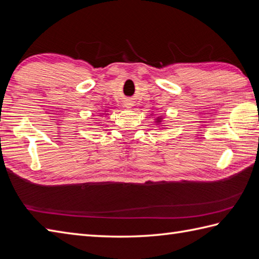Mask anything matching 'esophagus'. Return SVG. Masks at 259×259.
Returning <instances> with one entry per match:
<instances>
[{
	"instance_id": "esophagus-1",
	"label": "esophagus",
	"mask_w": 259,
	"mask_h": 259,
	"mask_svg": "<svg viewBox=\"0 0 259 259\" xmlns=\"http://www.w3.org/2000/svg\"><path fill=\"white\" fill-rule=\"evenodd\" d=\"M132 106H134V101H132V100L128 99V100L124 101V107L125 108H128V109H130V108H132Z\"/></svg>"
}]
</instances>
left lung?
<instances>
[{"instance_id": "left-lung-1", "label": "left lung", "mask_w": 259, "mask_h": 259, "mask_svg": "<svg viewBox=\"0 0 259 259\" xmlns=\"http://www.w3.org/2000/svg\"><path fill=\"white\" fill-rule=\"evenodd\" d=\"M150 115H151V116H153V113L151 112V113H150ZM163 119H164V118H163V116H158L157 118H155V119H154V120H155V121H154V122H155V123H157V125H161V127H162V128H163V125H164V124H161L162 122H163Z\"/></svg>"}]
</instances>
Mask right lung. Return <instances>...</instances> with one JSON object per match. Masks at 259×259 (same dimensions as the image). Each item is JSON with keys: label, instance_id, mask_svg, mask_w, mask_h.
<instances>
[{"label": "right lung", "instance_id": "right-lung-1", "mask_svg": "<svg viewBox=\"0 0 259 259\" xmlns=\"http://www.w3.org/2000/svg\"><path fill=\"white\" fill-rule=\"evenodd\" d=\"M107 111H108V110H105V113H106V112H107Z\"/></svg>", "mask_w": 259, "mask_h": 259}]
</instances>
